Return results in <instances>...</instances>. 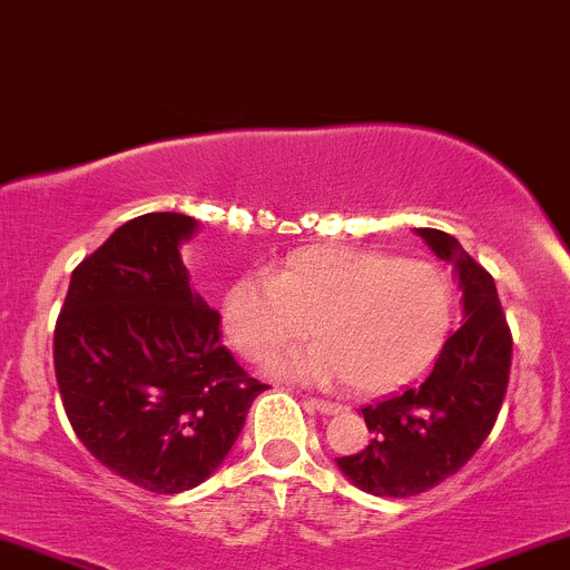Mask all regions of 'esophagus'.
Listing matches in <instances>:
<instances>
[{
	"label": "esophagus",
	"mask_w": 570,
	"mask_h": 570,
	"mask_svg": "<svg viewBox=\"0 0 570 570\" xmlns=\"http://www.w3.org/2000/svg\"><path fill=\"white\" fill-rule=\"evenodd\" d=\"M309 410H317V413L323 415H332V413H340V405L336 402H328V400H315V396H307V402H304Z\"/></svg>",
	"instance_id": "34e87169"
}]
</instances>
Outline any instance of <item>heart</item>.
Wrapping results in <instances>:
<instances>
[{
    "instance_id": "1",
    "label": "heart",
    "mask_w": 570,
    "mask_h": 570,
    "mask_svg": "<svg viewBox=\"0 0 570 570\" xmlns=\"http://www.w3.org/2000/svg\"><path fill=\"white\" fill-rule=\"evenodd\" d=\"M454 285L430 261L358 247L291 253L272 277H244L223 298V328L249 361L309 334L321 342L272 361L277 375L385 391L419 375L454 321Z\"/></svg>"
}]
</instances>
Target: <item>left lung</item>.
I'll list each match as a JSON object with an SVG mask.
<instances>
[{
  "label": "left lung",
  "instance_id": "1",
  "mask_svg": "<svg viewBox=\"0 0 570 570\" xmlns=\"http://www.w3.org/2000/svg\"><path fill=\"white\" fill-rule=\"evenodd\" d=\"M415 234L454 266L462 326L445 340L424 381L361 407L370 445L340 456L336 468L377 498H413L464 468L498 421L511 372V332L492 274L454 236L434 228Z\"/></svg>",
  "mask_w": 570,
  "mask_h": 570
}]
</instances>
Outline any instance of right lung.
Returning a JSON list of instances; mask_svg holds the SVG:
<instances>
[{"label": "right lung", "instance_id": "add662e5", "mask_svg": "<svg viewBox=\"0 0 570 570\" xmlns=\"http://www.w3.org/2000/svg\"><path fill=\"white\" fill-rule=\"evenodd\" d=\"M198 219L151 212L78 263L53 332L72 432L136 487L179 494L230 454L255 396L219 342V312L189 287L181 244Z\"/></svg>", "mask_w": 570, "mask_h": 570}]
</instances>
